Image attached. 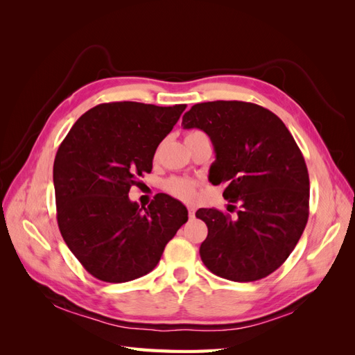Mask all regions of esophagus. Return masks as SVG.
Wrapping results in <instances>:
<instances>
[{"label":"esophagus","mask_w":355,"mask_h":355,"mask_svg":"<svg viewBox=\"0 0 355 355\" xmlns=\"http://www.w3.org/2000/svg\"><path fill=\"white\" fill-rule=\"evenodd\" d=\"M188 213H189V218L192 219L196 216V207L194 206H188Z\"/></svg>","instance_id":"34e87169"}]
</instances>
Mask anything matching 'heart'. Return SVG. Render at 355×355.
<instances>
[{"label":"heart","instance_id":"1","mask_svg":"<svg viewBox=\"0 0 355 355\" xmlns=\"http://www.w3.org/2000/svg\"><path fill=\"white\" fill-rule=\"evenodd\" d=\"M196 135H201V132L192 130L187 135V137L196 136ZM166 191L179 200L191 201L196 197V182L184 179V178H171L166 182Z\"/></svg>","mask_w":355,"mask_h":355}]
</instances>
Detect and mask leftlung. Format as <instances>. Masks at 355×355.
Wrapping results in <instances>:
<instances>
[{
	"instance_id": "obj_1",
	"label": "left lung",
	"mask_w": 355,
	"mask_h": 355,
	"mask_svg": "<svg viewBox=\"0 0 355 355\" xmlns=\"http://www.w3.org/2000/svg\"><path fill=\"white\" fill-rule=\"evenodd\" d=\"M182 125L209 135L216 154L209 180L227 182L223 197L240 206L234 216L197 210L209 230L202 263L231 282L265 278L284 263L308 222L309 176L293 136L271 111L240 101L197 103Z\"/></svg>"
}]
</instances>
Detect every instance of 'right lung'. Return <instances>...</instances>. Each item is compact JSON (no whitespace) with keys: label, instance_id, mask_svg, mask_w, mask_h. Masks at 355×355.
Returning a JSON list of instances; mask_svg holds the SVG:
<instances>
[{"label":"right lung","instance_id":"obj_1","mask_svg":"<svg viewBox=\"0 0 355 355\" xmlns=\"http://www.w3.org/2000/svg\"><path fill=\"white\" fill-rule=\"evenodd\" d=\"M187 105L101 103L83 114L53 166L58 225L80 263L98 280L125 283L151 272L166 244L188 220L167 194L148 207L130 201L137 178L151 173L159 142Z\"/></svg>","mask_w":355,"mask_h":355}]
</instances>
